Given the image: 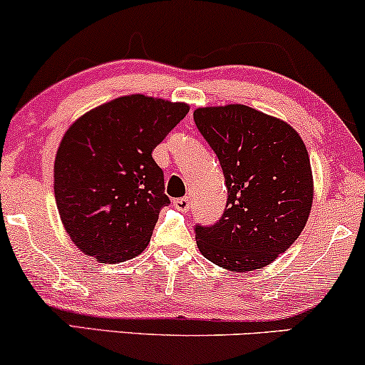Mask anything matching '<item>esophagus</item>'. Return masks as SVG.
Masks as SVG:
<instances>
[{
  "label": "esophagus",
  "mask_w": 365,
  "mask_h": 365,
  "mask_svg": "<svg viewBox=\"0 0 365 365\" xmlns=\"http://www.w3.org/2000/svg\"><path fill=\"white\" fill-rule=\"evenodd\" d=\"M174 208L182 211V213H187L191 208V201L187 197H178V200H174Z\"/></svg>",
  "instance_id": "34e87169"
}]
</instances>
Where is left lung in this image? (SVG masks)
<instances>
[{"label": "left lung", "mask_w": 365, "mask_h": 365, "mask_svg": "<svg viewBox=\"0 0 365 365\" xmlns=\"http://www.w3.org/2000/svg\"><path fill=\"white\" fill-rule=\"evenodd\" d=\"M192 116L228 192L222 218L195 227L197 249L235 272L265 267L299 237L312 211L307 147L284 121L245 105L197 108Z\"/></svg>", "instance_id": "1"}]
</instances>
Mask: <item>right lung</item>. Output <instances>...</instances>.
Listing matches in <instances>:
<instances>
[{
  "instance_id": "obj_1",
  "label": "right lung",
  "mask_w": 365,
  "mask_h": 365,
  "mask_svg": "<svg viewBox=\"0 0 365 365\" xmlns=\"http://www.w3.org/2000/svg\"><path fill=\"white\" fill-rule=\"evenodd\" d=\"M190 111L184 103L132 94L88 111L67 130L53 164L62 225L86 255L137 257L170 205L152 150Z\"/></svg>"
}]
</instances>
